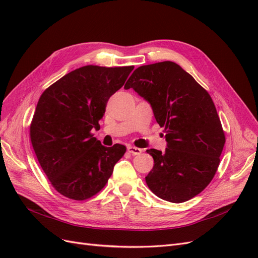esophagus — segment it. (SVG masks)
<instances>
[{
    "label": "esophagus",
    "instance_id": "1",
    "mask_svg": "<svg viewBox=\"0 0 258 258\" xmlns=\"http://www.w3.org/2000/svg\"><path fill=\"white\" fill-rule=\"evenodd\" d=\"M127 151H128L130 154H132V155H140V154L142 153L141 148L135 147V146H128V147H127Z\"/></svg>",
    "mask_w": 258,
    "mask_h": 258
}]
</instances>
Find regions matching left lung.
I'll return each instance as SVG.
<instances>
[{
    "instance_id": "obj_1",
    "label": "left lung",
    "mask_w": 258,
    "mask_h": 258,
    "mask_svg": "<svg viewBox=\"0 0 258 258\" xmlns=\"http://www.w3.org/2000/svg\"><path fill=\"white\" fill-rule=\"evenodd\" d=\"M151 103L165 127V152L147 150L154 167L145 177L156 196L181 204L197 196L214 177L225 134L209 92L172 61L142 66L124 85Z\"/></svg>"
}]
</instances>
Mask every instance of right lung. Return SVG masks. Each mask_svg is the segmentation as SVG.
Segmentation results:
<instances>
[{
  "label": "right lung",
  "instance_id": "obj_1",
  "mask_svg": "<svg viewBox=\"0 0 258 258\" xmlns=\"http://www.w3.org/2000/svg\"><path fill=\"white\" fill-rule=\"evenodd\" d=\"M135 69L85 66L50 85L38 100L30 139L53 188L73 200L97 195L107 183L126 146L105 147L91 134L99 129L108 99Z\"/></svg>",
  "mask_w": 258,
  "mask_h": 258
}]
</instances>
